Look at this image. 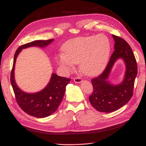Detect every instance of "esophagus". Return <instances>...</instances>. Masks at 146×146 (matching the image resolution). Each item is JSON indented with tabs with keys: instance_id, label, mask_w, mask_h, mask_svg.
Masks as SVG:
<instances>
[{
	"instance_id": "34e87169",
	"label": "esophagus",
	"mask_w": 146,
	"mask_h": 146,
	"mask_svg": "<svg viewBox=\"0 0 146 146\" xmlns=\"http://www.w3.org/2000/svg\"><path fill=\"white\" fill-rule=\"evenodd\" d=\"M73 80H74V82H75L76 83H81L82 82V79L80 78V76L75 77V78L73 79Z\"/></svg>"
}]
</instances>
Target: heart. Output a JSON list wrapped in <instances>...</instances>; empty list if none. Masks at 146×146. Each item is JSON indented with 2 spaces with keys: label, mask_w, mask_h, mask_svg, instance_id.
Instances as JSON below:
<instances>
[{
  "label": "heart",
  "mask_w": 146,
  "mask_h": 146,
  "mask_svg": "<svg viewBox=\"0 0 146 146\" xmlns=\"http://www.w3.org/2000/svg\"><path fill=\"white\" fill-rule=\"evenodd\" d=\"M64 54L58 63L66 72L72 70L73 64L79 63L80 71L86 76H94L102 73L107 64L110 44L103 35L71 39L63 46Z\"/></svg>",
  "instance_id": "1"
}]
</instances>
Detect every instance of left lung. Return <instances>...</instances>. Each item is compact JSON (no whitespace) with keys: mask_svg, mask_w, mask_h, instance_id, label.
<instances>
[{"mask_svg":"<svg viewBox=\"0 0 146 146\" xmlns=\"http://www.w3.org/2000/svg\"><path fill=\"white\" fill-rule=\"evenodd\" d=\"M115 41L113 54L104 72L92 80L94 88L89 100L96 110L101 112H112L127 103L133 95L135 79L137 75V66L131 46L124 39L112 35ZM118 58L125 61L126 70L123 81L113 85L108 81L111 68Z\"/></svg>","mask_w":146,"mask_h":146,"instance_id":"left-lung-1","label":"left lung"}]
</instances>
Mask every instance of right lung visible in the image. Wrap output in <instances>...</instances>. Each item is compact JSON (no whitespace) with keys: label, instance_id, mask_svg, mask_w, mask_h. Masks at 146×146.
Listing matches in <instances>:
<instances>
[{"label":"right lung","instance_id":"add662e5","mask_svg":"<svg viewBox=\"0 0 146 146\" xmlns=\"http://www.w3.org/2000/svg\"><path fill=\"white\" fill-rule=\"evenodd\" d=\"M53 40V39L37 40L22 45L17 48L14 57L13 66L11 74V83L17 104L26 113L38 118L48 117L57 110L64 97L66 86L71 79L61 77L56 74L52 73L50 81L44 89L35 94L26 93L22 91L15 83V63L18 54L23 49L32 46L44 48L51 43Z\"/></svg>","mask_w":146,"mask_h":146}]
</instances>
